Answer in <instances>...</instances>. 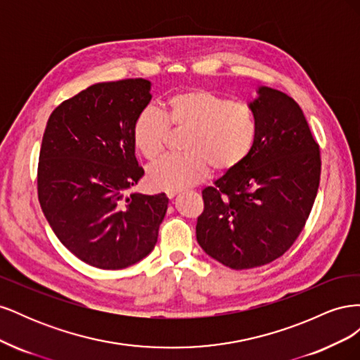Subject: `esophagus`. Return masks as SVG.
<instances>
[{
  "label": "esophagus",
  "mask_w": 360,
  "mask_h": 360,
  "mask_svg": "<svg viewBox=\"0 0 360 360\" xmlns=\"http://www.w3.org/2000/svg\"><path fill=\"white\" fill-rule=\"evenodd\" d=\"M177 193H179V191H172V189H169V191H167V197H168L169 200H172L174 197H176Z\"/></svg>",
  "instance_id": "obj_1"
}]
</instances>
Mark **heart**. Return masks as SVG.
Wrapping results in <instances>:
<instances>
[{"instance_id": "heart-1", "label": "heart", "mask_w": 360, "mask_h": 360, "mask_svg": "<svg viewBox=\"0 0 360 360\" xmlns=\"http://www.w3.org/2000/svg\"><path fill=\"white\" fill-rule=\"evenodd\" d=\"M186 130L184 153L159 159L148 168V181L159 189L180 191L204 180L212 169L233 171L252 151L258 120L245 102H234L205 89H192L169 96L165 112L155 106L141 111L132 127L136 150L146 159H156L167 144L169 126Z\"/></svg>"}]
</instances>
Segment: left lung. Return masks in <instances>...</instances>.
Here are the masks:
<instances>
[{"mask_svg":"<svg viewBox=\"0 0 360 360\" xmlns=\"http://www.w3.org/2000/svg\"><path fill=\"white\" fill-rule=\"evenodd\" d=\"M248 105L258 120L248 159L202 191L197 240L207 255L242 270L279 258L302 233L317 197L321 160L300 106L258 86Z\"/></svg>","mask_w":360,"mask_h":360,"instance_id":"1","label":"left lung"}]
</instances>
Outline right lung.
<instances>
[{
  "instance_id": "1",
  "label": "right lung",
  "mask_w": 360,
  "mask_h": 360,
  "mask_svg": "<svg viewBox=\"0 0 360 360\" xmlns=\"http://www.w3.org/2000/svg\"><path fill=\"white\" fill-rule=\"evenodd\" d=\"M143 78L90 85L52 111L39 156L40 207L70 252L97 269L146 258L168 209L165 193H126L144 176L132 127L151 101Z\"/></svg>"
}]
</instances>
